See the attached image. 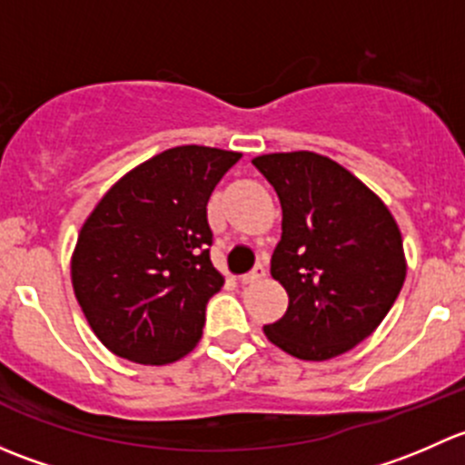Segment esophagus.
Returning <instances> with one entry per match:
<instances>
[{"label": "esophagus", "mask_w": 465, "mask_h": 465, "mask_svg": "<svg viewBox=\"0 0 465 465\" xmlns=\"http://www.w3.org/2000/svg\"><path fill=\"white\" fill-rule=\"evenodd\" d=\"M261 279H265V267L256 265L254 270L247 272L245 276H241V283H242V285H252V283H259Z\"/></svg>", "instance_id": "34e87169"}]
</instances>
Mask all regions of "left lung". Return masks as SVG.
I'll return each mask as SVG.
<instances>
[{"instance_id": "left-lung-1", "label": "left lung", "mask_w": 465, "mask_h": 465, "mask_svg": "<svg viewBox=\"0 0 465 465\" xmlns=\"http://www.w3.org/2000/svg\"><path fill=\"white\" fill-rule=\"evenodd\" d=\"M252 163L283 211L270 272L288 292V311L262 332L292 358H337L376 331L405 283L396 218L326 154L267 153Z\"/></svg>"}]
</instances>
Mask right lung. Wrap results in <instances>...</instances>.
<instances>
[{"mask_svg": "<svg viewBox=\"0 0 465 465\" xmlns=\"http://www.w3.org/2000/svg\"><path fill=\"white\" fill-rule=\"evenodd\" d=\"M241 153L168 148L125 173L78 232L72 285L105 349L137 364H171L203 337L224 276L209 259L206 203Z\"/></svg>", "mask_w": 465, "mask_h": 465, "instance_id": "obj_1", "label": "right lung"}]
</instances>
